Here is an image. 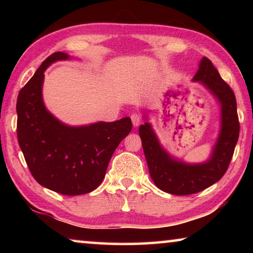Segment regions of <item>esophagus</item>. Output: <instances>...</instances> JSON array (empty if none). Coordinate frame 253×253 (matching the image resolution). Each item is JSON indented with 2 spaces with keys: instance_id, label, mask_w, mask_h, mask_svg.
Returning <instances> with one entry per match:
<instances>
[{
  "instance_id": "esophagus-1",
  "label": "esophagus",
  "mask_w": 253,
  "mask_h": 253,
  "mask_svg": "<svg viewBox=\"0 0 253 253\" xmlns=\"http://www.w3.org/2000/svg\"><path fill=\"white\" fill-rule=\"evenodd\" d=\"M130 118H131L132 125H134L135 127H137V126H139V125H140V123H142V122H143L142 115H140V114H137V113H134V114H131V116H130Z\"/></svg>"
}]
</instances>
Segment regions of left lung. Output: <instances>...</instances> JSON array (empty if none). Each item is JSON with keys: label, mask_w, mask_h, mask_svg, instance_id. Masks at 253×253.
Masks as SVG:
<instances>
[{"label": "left lung", "mask_w": 253, "mask_h": 253, "mask_svg": "<svg viewBox=\"0 0 253 253\" xmlns=\"http://www.w3.org/2000/svg\"><path fill=\"white\" fill-rule=\"evenodd\" d=\"M193 81L203 84L221 105V130L209 161L187 164L175 160L162 147L151 124L139 126L149 175L160 190L174 195L198 193L220 181L229 168L239 138L240 124L234 92L221 78L211 60L202 58Z\"/></svg>", "instance_id": "1"}]
</instances>
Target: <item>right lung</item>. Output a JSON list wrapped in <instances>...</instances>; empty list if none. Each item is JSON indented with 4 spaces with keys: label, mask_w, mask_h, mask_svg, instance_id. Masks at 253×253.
Here are the masks:
<instances>
[{
    "label": "right lung",
    "mask_w": 253,
    "mask_h": 253,
    "mask_svg": "<svg viewBox=\"0 0 253 253\" xmlns=\"http://www.w3.org/2000/svg\"><path fill=\"white\" fill-rule=\"evenodd\" d=\"M69 59L65 52L49 55L16 101V134L28 168L40 185L63 195L89 193L100 185L111 156L129 134V117L87 126L65 125L42 100L44 71L51 63Z\"/></svg>",
    "instance_id": "right-lung-1"
}]
</instances>
